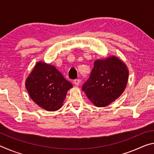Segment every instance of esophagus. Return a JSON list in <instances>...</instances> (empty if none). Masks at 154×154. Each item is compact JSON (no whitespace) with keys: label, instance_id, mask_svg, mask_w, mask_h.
<instances>
[{"label":"esophagus","instance_id":"1","mask_svg":"<svg viewBox=\"0 0 154 154\" xmlns=\"http://www.w3.org/2000/svg\"><path fill=\"white\" fill-rule=\"evenodd\" d=\"M80 79H75V81H74V83H75V85H79V83H80Z\"/></svg>","mask_w":154,"mask_h":154}]
</instances>
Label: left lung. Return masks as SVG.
Wrapping results in <instances>:
<instances>
[{"label": "left lung", "instance_id": "left-lung-1", "mask_svg": "<svg viewBox=\"0 0 154 154\" xmlns=\"http://www.w3.org/2000/svg\"><path fill=\"white\" fill-rule=\"evenodd\" d=\"M129 71L123 61L115 56L96 60L82 90L94 105L105 107L121 96L126 87Z\"/></svg>", "mask_w": 154, "mask_h": 154}]
</instances>
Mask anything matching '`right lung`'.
<instances>
[{"label":"right lung","instance_id":"1","mask_svg":"<svg viewBox=\"0 0 154 154\" xmlns=\"http://www.w3.org/2000/svg\"><path fill=\"white\" fill-rule=\"evenodd\" d=\"M25 85L34 102L48 111L60 109L67 92L72 88L55 66L41 61L36 62Z\"/></svg>","mask_w":154,"mask_h":154}]
</instances>
